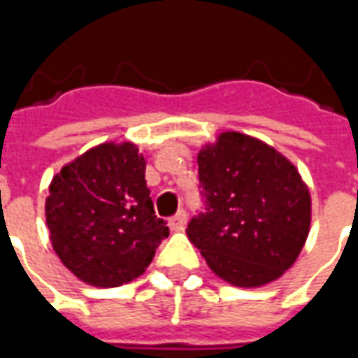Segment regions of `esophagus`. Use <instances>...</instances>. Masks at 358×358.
<instances>
[{"instance_id":"esophagus-1","label":"esophagus","mask_w":358,"mask_h":358,"mask_svg":"<svg viewBox=\"0 0 358 358\" xmlns=\"http://www.w3.org/2000/svg\"><path fill=\"white\" fill-rule=\"evenodd\" d=\"M186 222H187L186 210H178V213L169 220V226H171V230H182V228L186 226Z\"/></svg>"}]
</instances>
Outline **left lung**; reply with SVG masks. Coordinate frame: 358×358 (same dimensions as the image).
<instances>
[{"instance_id":"1","label":"left lung","mask_w":358,"mask_h":358,"mask_svg":"<svg viewBox=\"0 0 358 358\" xmlns=\"http://www.w3.org/2000/svg\"><path fill=\"white\" fill-rule=\"evenodd\" d=\"M207 213L187 240L209 268L236 287H261L297 261L310 230V194L297 166L241 132H220L197 153Z\"/></svg>"}]
</instances>
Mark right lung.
<instances>
[{
	"mask_svg": "<svg viewBox=\"0 0 358 358\" xmlns=\"http://www.w3.org/2000/svg\"><path fill=\"white\" fill-rule=\"evenodd\" d=\"M45 224L61 263L95 287L141 276L169 236L132 141H105L66 163L51 180Z\"/></svg>",
	"mask_w": 358,
	"mask_h": 358,
	"instance_id": "right-lung-1",
	"label": "right lung"
}]
</instances>
